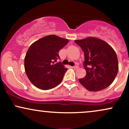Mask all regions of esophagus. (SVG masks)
Here are the masks:
<instances>
[{
    "label": "esophagus",
    "mask_w": 129,
    "mask_h": 129,
    "mask_svg": "<svg viewBox=\"0 0 129 129\" xmlns=\"http://www.w3.org/2000/svg\"><path fill=\"white\" fill-rule=\"evenodd\" d=\"M73 68L74 69H78V68H79V67H78V66H75L73 67Z\"/></svg>",
    "instance_id": "34e87169"
}]
</instances>
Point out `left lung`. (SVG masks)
Returning a JSON list of instances; mask_svg holds the SVG:
<instances>
[{
  "mask_svg": "<svg viewBox=\"0 0 129 129\" xmlns=\"http://www.w3.org/2000/svg\"><path fill=\"white\" fill-rule=\"evenodd\" d=\"M75 42L84 53V69L86 75L80 83L91 91H98L109 87L118 72L116 54L111 46L103 40L88 37Z\"/></svg>",
  "mask_w": 129,
  "mask_h": 129,
  "instance_id": "8db88e82",
  "label": "left lung"
}]
</instances>
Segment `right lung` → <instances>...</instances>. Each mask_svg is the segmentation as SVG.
I'll return each mask as SVG.
<instances>
[{
	"label": "right lung",
	"mask_w": 129,
	"mask_h": 129,
	"mask_svg": "<svg viewBox=\"0 0 129 129\" xmlns=\"http://www.w3.org/2000/svg\"><path fill=\"white\" fill-rule=\"evenodd\" d=\"M69 40L52 35L32 44L25 57V70L31 82L38 88L48 90L61 82L67 69L60 62L59 51Z\"/></svg>",
	"instance_id": "right-lung-1"
}]
</instances>
